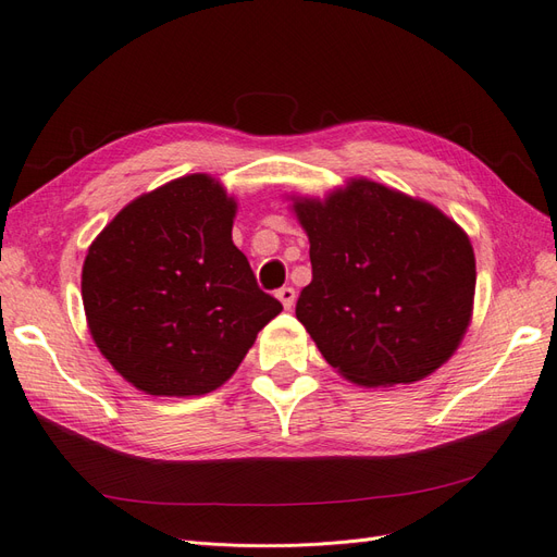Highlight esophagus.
Segmentation results:
<instances>
[{"label":"esophagus","mask_w":557,"mask_h":557,"mask_svg":"<svg viewBox=\"0 0 557 557\" xmlns=\"http://www.w3.org/2000/svg\"><path fill=\"white\" fill-rule=\"evenodd\" d=\"M276 297L281 299V305H283L285 309H290V307L295 305V290H293V288H281V290L276 293Z\"/></svg>","instance_id":"obj_1"}]
</instances>
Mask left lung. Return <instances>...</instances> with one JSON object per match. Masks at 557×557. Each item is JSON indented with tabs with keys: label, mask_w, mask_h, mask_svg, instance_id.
<instances>
[{
	"label": "left lung",
	"mask_w": 557,
	"mask_h": 557,
	"mask_svg": "<svg viewBox=\"0 0 557 557\" xmlns=\"http://www.w3.org/2000/svg\"><path fill=\"white\" fill-rule=\"evenodd\" d=\"M290 199L313 269L295 313L336 372L376 387L423 381L448 362L474 311L467 232L430 201L369 178Z\"/></svg>",
	"instance_id": "obj_1"
}]
</instances>
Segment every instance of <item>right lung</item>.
I'll return each mask as SVG.
<instances>
[{
  "label": "right lung",
  "instance_id": "right-lung-1",
  "mask_svg": "<svg viewBox=\"0 0 557 557\" xmlns=\"http://www.w3.org/2000/svg\"><path fill=\"white\" fill-rule=\"evenodd\" d=\"M237 199L209 174L139 195L97 234L81 274L99 352L137 391L221 387L283 307L232 242Z\"/></svg>",
  "mask_w": 557,
  "mask_h": 557
}]
</instances>
